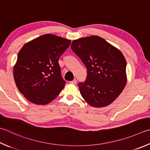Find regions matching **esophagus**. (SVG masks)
I'll return each instance as SVG.
<instances>
[{"instance_id": "34e87169", "label": "esophagus", "mask_w": 150, "mask_h": 150, "mask_svg": "<svg viewBox=\"0 0 150 150\" xmlns=\"http://www.w3.org/2000/svg\"><path fill=\"white\" fill-rule=\"evenodd\" d=\"M77 80L76 79H75L74 80L70 81V83H71V84H77Z\"/></svg>"}]
</instances>
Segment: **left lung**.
Masks as SVG:
<instances>
[{"mask_svg":"<svg viewBox=\"0 0 150 150\" xmlns=\"http://www.w3.org/2000/svg\"><path fill=\"white\" fill-rule=\"evenodd\" d=\"M71 48L87 70L85 81L78 84L81 96L92 107L110 105L127 83V62L121 52L96 35L74 40Z\"/></svg>","mask_w":150,"mask_h":150,"instance_id":"obj_1","label":"left lung"}]
</instances>
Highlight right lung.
Returning a JSON list of instances; mask_svg holds the SVG:
<instances>
[{
  "instance_id": "right-lung-1",
  "label": "right lung",
  "mask_w": 150,
  "mask_h": 150,
  "mask_svg": "<svg viewBox=\"0 0 150 150\" xmlns=\"http://www.w3.org/2000/svg\"><path fill=\"white\" fill-rule=\"evenodd\" d=\"M70 44V40L45 34L21 48L13 67V78L19 91L29 101L45 105L60 93L66 82L58 59Z\"/></svg>"
}]
</instances>
